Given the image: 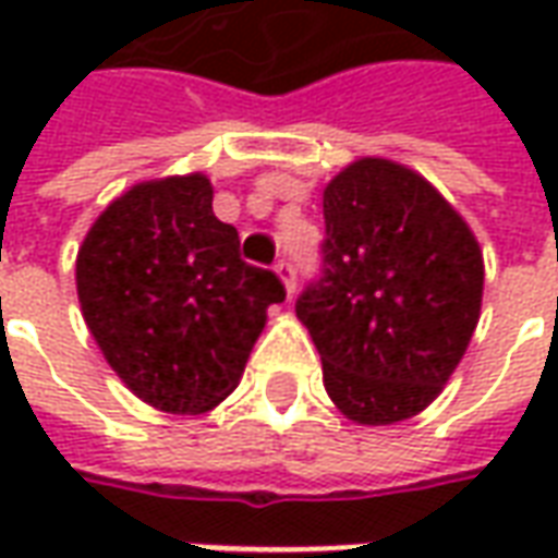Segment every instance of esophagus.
Listing matches in <instances>:
<instances>
[{"label": "esophagus", "instance_id": "obj_1", "mask_svg": "<svg viewBox=\"0 0 558 558\" xmlns=\"http://www.w3.org/2000/svg\"><path fill=\"white\" fill-rule=\"evenodd\" d=\"M275 271H278V278L283 280V287H287V295H292V292H295V268H292L290 259H278Z\"/></svg>", "mask_w": 558, "mask_h": 558}]
</instances>
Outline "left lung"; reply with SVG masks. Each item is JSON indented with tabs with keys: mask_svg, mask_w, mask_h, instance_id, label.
I'll use <instances>...</instances> for the list:
<instances>
[{
	"mask_svg": "<svg viewBox=\"0 0 558 558\" xmlns=\"http://www.w3.org/2000/svg\"><path fill=\"white\" fill-rule=\"evenodd\" d=\"M323 278L295 302L328 398L398 424L442 395L481 316L478 239L421 172L359 158L323 191Z\"/></svg>",
	"mask_w": 558,
	"mask_h": 558,
	"instance_id": "1",
	"label": "left lung"
}]
</instances>
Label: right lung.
Wrapping results in <instances>:
<instances>
[{
    "label": "right lung",
    "instance_id": "right-lung-1",
    "mask_svg": "<svg viewBox=\"0 0 558 558\" xmlns=\"http://www.w3.org/2000/svg\"><path fill=\"white\" fill-rule=\"evenodd\" d=\"M203 172L128 187L77 251V299L107 364L143 403L199 415L239 386L287 299L268 268L247 266L239 232L211 211Z\"/></svg>",
    "mask_w": 558,
    "mask_h": 558
}]
</instances>
